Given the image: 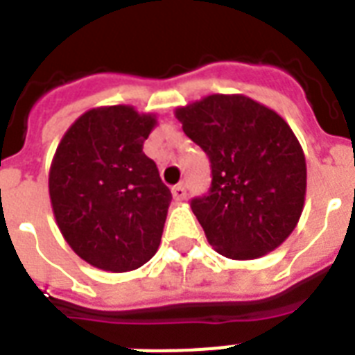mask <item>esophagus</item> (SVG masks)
Here are the masks:
<instances>
[{
	"mask_svg": "<svg viewBox=\"0 0 355 355\" xmlns=\"http://www.w3.org/2000/svg\"><path fill=\"white\" fill-rule=\"evenodd\" d=\"M171 193H173V198H175L177 202H180V200H184V198H186V187H184L182 184H178V186L173 187Z\"/></svg>",
	"mask_w": 355,
	"mask_h": 355,
	"instance_id": "esophagus-1",
	"label": "esophagus"
}]
</instances>
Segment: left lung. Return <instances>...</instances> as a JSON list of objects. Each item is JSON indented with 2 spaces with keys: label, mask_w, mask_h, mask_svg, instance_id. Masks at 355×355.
I'll return each instance as SVG.
<instances>
[{
  "label": "left lung",
  "mask_w": 355,
  "mask_h": 355,
  "mask_svg": "<svg viewBox=\"0 0 355 355\" xmlns=\"http://www.w3.org/2000/svg\"><path fill=\"white\" fill-rule=\"evenodd\" d=\"M175 116L211 162L209 193L191 200L207 243L233 261L281 246L306 197L304 151L286 120L244 94H209Z\"/></svg>",
  "instance_id": "8db88e82"
}]
</instances>
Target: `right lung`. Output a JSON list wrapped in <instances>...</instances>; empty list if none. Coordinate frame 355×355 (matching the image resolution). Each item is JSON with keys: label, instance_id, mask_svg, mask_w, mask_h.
I'll use <instances>...</instances> for the list:
<instances>
[{"label": "right lung", "instance_id": "add662e5", "mask_svg": "<svg viewBox=\"0 0 355 355\" xmlns=\"http://www.w3.org/2000/svg\"><path fill=\"white\" fill-rule=\"evenodd\" d=\"M157 123L132 105H102L58 144L49 169L54 218L73 252L98 270H137L160 246L171 191L142 151Z\"/></svg>", "mask_w": 355, "mask_h": 355}]
</instances>
